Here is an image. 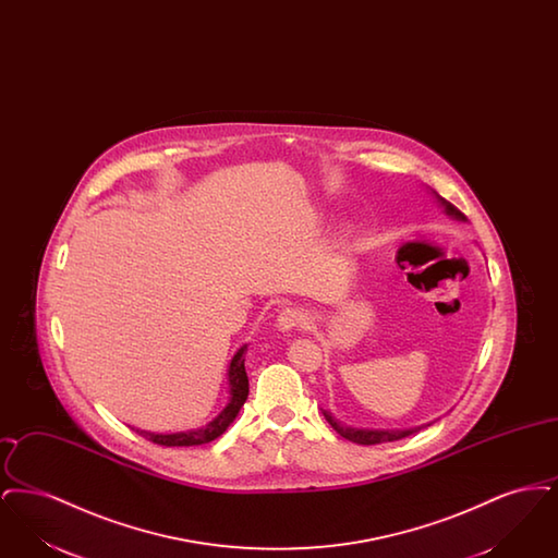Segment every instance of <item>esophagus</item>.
Masks as SVG:
<instances>
[{"label": "esophagus", "mask_w": 558, "mask_h": 558, "mask_svg": "<svg viewBox=\"0 0 558 558\" xmlns=\"http://www.w3.org/2000/svg\"><path fill=\"white\" fill-rule=\"evenodd\" d=\"M307 319L310 318H307V314H305L303 310H299V307H284V310L278 314L276 324H278L280 330H292V328L305 326Z\"/></svg>", "instance_id": "esophagus-1"}]
</instances>
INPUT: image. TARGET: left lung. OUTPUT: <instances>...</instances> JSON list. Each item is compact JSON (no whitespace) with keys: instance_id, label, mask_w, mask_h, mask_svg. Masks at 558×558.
<instances>
[{"instance_id":"1","label":"left lung","mask_w":558,"mask_h":558,"mask_svg":"<svg viewBox=\"0 0 558 558\" xmlns=\"http://www.w3.org/2000/svg\"><path fill=\"white\" fill-rule=\"evenodd\" d=\"M439 198V203H441V207L446 209L448 215L451 217H456V219H460V221H464L466 217H464V213L458 211L451 203L448 201H444L441 196H437ZM322 414H324V418L330 423V426L341 435V437H345L349 441H353V444H360V446H376V444H385V441H398V439H403V437H408V435H412V433H418L423 426H414V428H403V430H371V428H353V426L341 425L330 412H326V410H322Z\"/></svg>"}]
</instances>
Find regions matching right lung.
<instances>
[{
  "label": "right lung",
  "instance_id": "right-lung-1",
  "mask_svg": "<svg viewBox=\"0 0 558 558\" xmlns=\"http://www.w3.org/2000/svg\"><path fill=\"white\" fill-rule=\"evenodd\" d=\"M244 351L246 345L240 347L234 353L230 368H228V387H230V399L226 403V408L213 418L211 423L203 428H194V430H184V433H150V430H140L135 428L142 437H146L148 441L157 444V446H167V448H184V446H201V444H209L213 439H217L219 435L226 433V428L234 423V418L239 416L240 408L244 405L246 396H248V376L244 371Z\"/></svg>",
  "mask_w": 558,
  "mask_h": 558
}]
</instances>
